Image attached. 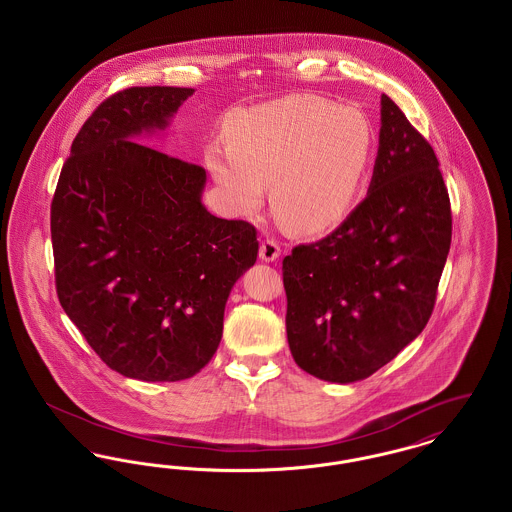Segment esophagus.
<instances>
[{
    "label": "esophagus",
    "mask_w": 512,
    "mask_h": 512,
    "mask_svg": "<svg viewBox=\"0 0 512 512\" xmlns=\"http://www.w3.org/2000/svg\"><path fill=\"white\" fill-rule=\"evenodd\" d=\"M259 257L265 261V263H274L278 257H280V247L274 242V240H265L261 247H259Z\"/></svg>",
    "instance_id": "34e87169"
}]
</instances>
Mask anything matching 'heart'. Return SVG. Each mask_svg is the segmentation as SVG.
<instances>
[{
	"label": "heart",
	"mask_w": 512,
	"mask_h": 512,
	"mask_svg": "<svg viewBox=\"0 0 512 512\" xmlns=\"http://www.w3.org/2000/svg\"><path fill=\"white\" fill-rule=\"evenodd\" d=\"M230 142L207 147V167L228 207L249 215L265 186L278 219L295 232L317 234L351 209L372 153V128L353 105L288 96L228 119Z\"/></svg>",
	"instance_id": "obj_1"
}]
</instances>
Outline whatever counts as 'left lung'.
<instances>
[{
    "label": "left lung",
    "mask_w": 512,
    "mask_h": 512,
    "mask_svg": "<svg viewBox=\"0 0 512 512\" xmlns=\"http://www.w3.org/2000/svg\"><path fill=\"white\" fill-rule=\"evenodd\" d=\"M451 245V207L432 146L388 96L365 199L282 263L293 361L318 380H365L418 338Z\"/></svg>",
    "instance_id": "left-lung-1"
}]
</instances>
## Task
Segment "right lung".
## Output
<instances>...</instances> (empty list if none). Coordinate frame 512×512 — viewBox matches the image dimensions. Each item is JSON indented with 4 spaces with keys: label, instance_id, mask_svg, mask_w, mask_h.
I'll return each instance as SVG.
<instances>
[{
    "label": "right lung",
    "instance_id": "obj_1",
    "mask_svg": "<svg viewBox=\"0 0 512 512\" xmlns=\"http://www.w3.org/2000/svg\"><path fill=\"white\" fill-rule=\"evenodd\" d=\"M192 88H128L84 122L51 203L61 307L126 378L178 382L211 361L228 295L257 261L255 228L219 219L194 163L138 144Z\"/></svg>",
    "mask_w": 512,
    "mask_h": 512
}]
</instances>
